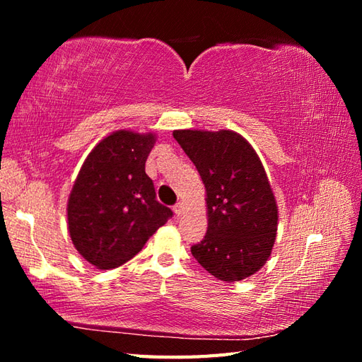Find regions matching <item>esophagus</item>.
<instances>
[{
  "mask_svg": "<svg viewBox=\"0 0 362 362\" xmlns=\"http://www.w3.org/2000/svg\"><path fill=\"white\" fill-rule=\"evenodd\" d=\"M174 213L177 214V216H182L183 213H185V205H183V202H179L177 205H174Z\"/></svg>",
  "mask_w": 362,
  "mask_h": 362,
  "instance_id": "obj_1",
  "label": "esophagus"
}]
</instances>
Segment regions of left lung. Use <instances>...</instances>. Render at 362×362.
Here are the masks:
<instances>
[{"mask_svg":"<svg viewBox=\"0 0 362 362\" xmlns=\"http://www.w3.org/2000/svg\"><path fill=\"white\" fill-rule=\"evenodd\" d=\"M206 191L209 228L191 253L218 280L247 279L264 266L276 236L279 210L264 166L233 130H174Z\"/></svg>","mask_w":362,"mask_h":362,"instance_id":"8db88e82","label":"left lung"}]
</instances>
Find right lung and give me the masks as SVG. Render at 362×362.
<instances>
[{
  "label": "right lung",
  "instance_id": "right-lung-1",
  "mask_svg": "<svg viewBox=\"0 0 362 362\" xmlns=\"http://www.w3.org/2000/svg\"><path fill=\"white\" fill-rule=\"evenodd\" d=\"M153 134L117 130L83 161L68 199V232L76 250L98 269L124 264L173 216L156 199L144 165Z\"/></svg>",
  "mask_w": 362,
  "mask_h": 362
}]
</instances>
